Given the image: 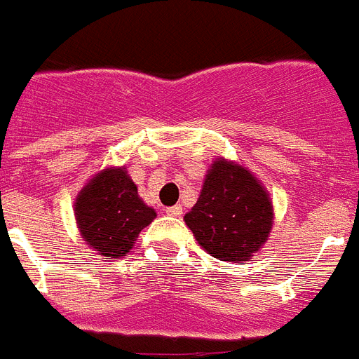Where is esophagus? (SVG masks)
Here are the masks:
<instances>
[{"label": "esophagus", "instance_id": "1", "mask_svg": "<svg viewBox=\"0 0 359 359\" xmlns=\"http://www.w3.org/2000/svg\"><path fill=\"white\" fill-rule=\"evenodd\" d=\"M165 213H168V215H171V217L182 215V206H180V204H175V206L165 208Z\"/></svg>", "mask_w": 359, "mask_h": 359}]
</instances>
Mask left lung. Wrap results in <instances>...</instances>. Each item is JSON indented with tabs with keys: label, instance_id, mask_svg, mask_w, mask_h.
<instances>
[{
	"label": "left lung",
	"instance_id": "obj_1",
	"mask_svg": "<svg viewBox=\"0 0 359 359\" xmlns=\"http://www.w3.org/2000/svg\"><path fill=\"white\" fill-rule=\"evenodd\" d=\"M184 221L212 257L239 263L250 261L268 241L273 206L266 189L246 168L217 158Z\"/></svg>",
	"mask_w": 359,
	"mask_h": 359
}]
</instances>
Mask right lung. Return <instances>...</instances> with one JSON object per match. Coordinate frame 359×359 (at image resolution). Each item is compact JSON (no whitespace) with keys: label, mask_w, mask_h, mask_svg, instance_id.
<instances>
[{"label":"right lung","mask_w":359,"mask_h":359,"mask_svg":"<svg viewBox=\"0 0 359 359\" xmlns=\"http://www.w3.org/2000/svg\"><path fill=\"white\" fill-rule=\"evenodd\" d=\"M74 217L82 239L102 257H122L133 248L138 233L156 217L138 197L126 168L96 173L74 201Z\"/></svg>","instance_id":"1"}]
</instances>
